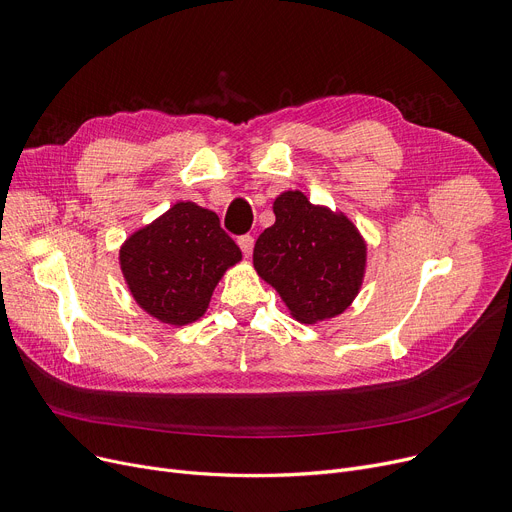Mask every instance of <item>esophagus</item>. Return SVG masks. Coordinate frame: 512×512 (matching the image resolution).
Segmentation results:
<instances>
[{
	"mask_svg": "<svg viewBox=\"0 0 512 512\" xmlns=\"http://www.w3.org/2000/svg\"><path fill=\"white\" fill-rule=\"evenodd\" d=\"M237 246L242 248L244 256H250V254H252V248H254V237H252V235H242V237H237Z\"/></svg>",
	"mask_w": 512,
	"mask_h": 512,
	"instance_id": "obj_1",
	"label": "esophagus"
}]
</instances>
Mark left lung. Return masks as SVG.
<instances>
[{
	"instance_id": "8db88e82",
	"label": "left lung",
	"mask_w": 512,
	"mask_h": 512,
	"mask_svg": "<svg viewBox=\"0 0 512 512\" xmlns=\"http://www.w3.org/2000/svg\"><path fill=\"white\" fill-rule=\"evenodd\" d=\"M275 225L254 246L256 273L277 289L295 320L314 324L349 308L366 273V242L355 225L302 192H283Z\"/></svg>"
}]
</instances>
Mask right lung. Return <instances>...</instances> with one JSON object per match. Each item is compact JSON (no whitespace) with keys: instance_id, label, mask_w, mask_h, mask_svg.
I'll use <instances>...</instances> for the list:
<instances>
[{"instance_id":"obj_1","label":"right lung","mask_w":512,"mask_h":512,"mask_svg":"<svg viewBox=\"0 0 512 512\" xmlns=\"http://www.w3.org/2000/svg\"><path fill=\"white\" fill-rule=\"evenodd\" d=\"M242 260L213 210L177 202L138 229L119 250V264L138 306L157 320L184 326L198 320L223 273Z\"/></svg>"}]
</instances>
